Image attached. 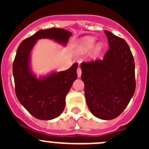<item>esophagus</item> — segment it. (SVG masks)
Instances as JSON below:
<instances>
[{"mask_svg": "<svg viewBox=\"0 0 149 149\" xmlns=\"http://www.w3.org/2000/svg\"><path fill=\"white\" fill-rule=\"evenodd\" d=\"M81 73H82L81 69V68L79 67V68H77V75H78V77L80 78L81 76Z\"/></svg>", "mask_w": 149, "mask_h": 149, "instance_id": "obj_1", "label": "esophagus"}]
</instances>
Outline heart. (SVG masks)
<instances>
[{"instance_id":"obj_1","label":"heart","mask_w":149,"mask_h":149,"mask_svg":"<svg viewBox=\"0 0 149 149\" xmlns=\"http://www.w3.org/2000/svg\"><path fill=\"white\" fill-rule=\"evenodd\" d=\"M95 37H86L84 38L81 40V43L80 46V51L81 52H87L93 46H94V42H95ZM102 47V43H98L96 46V50L100 51Z\"/></svg>"}]
</instances>
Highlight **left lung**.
I'll return each instance as SVG.
<instances>
[{
    "instance_id": "obj_1",
    "label": "left lung",
    "mask_w": 149,
    "mask_h": 149,
    "mask_svg": "<svg viewBox=\"0 0 149 149\" xmlns=\"http://www.w3.org/2000/svg\"><path fill=\"white\" fill-rule=\"evenodd\" d=\"M104 33L109 48L102 60L81 63V79L91 113L100 119L112 120L124 111L135 93V62L123 38Z\"/></svg>"
}]
</instances>
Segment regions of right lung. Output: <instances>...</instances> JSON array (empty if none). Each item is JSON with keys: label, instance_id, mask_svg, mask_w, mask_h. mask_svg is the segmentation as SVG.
<instances>
[{"label": "right lung", "instance_id": "add662e5", "mask_svg": "<svg viewBox=\"0 0 149 149\" xmlns=\"http://www.w3.org/2000/svg\"><path fill=\"white\" fill-rule=\"evenodd\" d=\"M71 32L61 28L39 30L22 42L13 64L15 92L17 99L34 118L48 120L59 116L65 108V99L73 81L77 79L78 63L64 71L37 79L29 67L30 52L37 40L53 39L66 44Z\"/></svg>", "mask_w": 149, "mask_h": 149}]
</instances>
